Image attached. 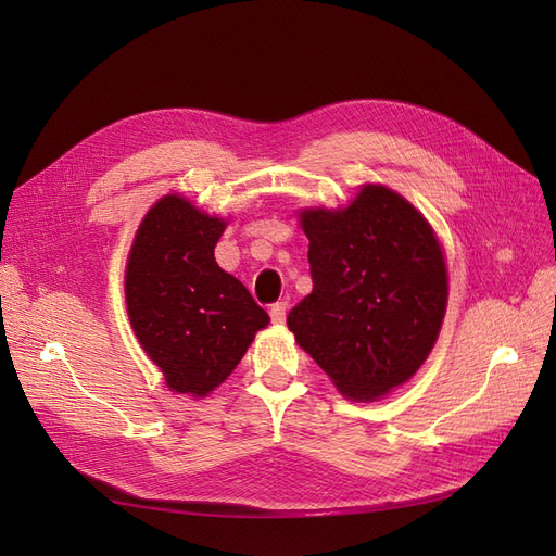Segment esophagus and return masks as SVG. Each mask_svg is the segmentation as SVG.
I'll return each mask as SVG.
<instances>
[{"mask_svg": "<svg viewBox=\"0 0 556 556\" xmlns=\"http://www.w3.org/2000/svg\"><path fill=\"white\" fill-rule=\"evenodd\" d=\"M288 308H290L288 301H276V304L271 306V319L276 325L285 323V317H288Z\"/></svg>", "mask_w": 556, "mask_h": 556, "instance_id": "esophagus-1", "label": "esophagus"}]
</instances>
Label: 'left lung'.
Here are the masks:
<instances>
[{"instance_id": "1", "label": "left lung", "mask_w": 556, "mask_h": 556, "mask_svg": "<svg viewBox=\"0 0 556 556\" xmlns=\"http://www.w3.org/2000/svg\"><path fill=\"white\" fill-rule=\"evenodd\" d=\"M313 292L288 315L296 343L350 399H378L431 352L447 274L429 223L401 194L366 185L343 211H304Z\"/></svg>"}]
</instances>
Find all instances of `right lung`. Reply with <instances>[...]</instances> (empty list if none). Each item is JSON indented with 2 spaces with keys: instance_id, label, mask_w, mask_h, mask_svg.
I'll return each mask as SVG.
<instances>
[{
  "instance_id": "add662e5",
  "label": "right lung",
  "mask_w": 556,
  "mask_h": 556,
  "mask_svg": "<svg viewBox=\"0 0 556 556\" xmlns=\"http://www.w3.org/2000/svg\"><path fill=\"white\" fill-rule=\"evenodd\" d=\"M225 220L162 197L134 237L125 271L129 323L166 384L206 396L237 368L268 315L215 262Z\"/></svg>"
}]
</instances>
